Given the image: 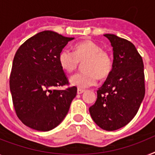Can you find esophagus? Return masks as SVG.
Here are the masks:
<instances>
[{"mask_svg": "<svg viewBox=\"0 0 155 155\" xmlns=\"http://www.w3.org/2000/svg\"><path fill=\"white\" fill-rule=\"evenodd\" d=\"M85 91L84 90H82V89H78L77 90V94H83L84 92Z\"/></svg>", "mask_w": 155, "mask_h": 155, "instance_id": "1", "label": "esophagus"}]
</instances>
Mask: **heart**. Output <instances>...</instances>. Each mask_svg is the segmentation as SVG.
I'll return each instance as SVG.
<instances>
[{"label":"heart","instance_id":"b5f03b06","mask_svg":"<svg viewBox=\"0 0 155 155\" xmlns=\"http://www.w3.org/2000/svg\"><path fill=\"white\" fill-rule=\"evenodd\" d=\"M58 61L62 69L72 73L79 68L80 63L84 71L71 78V84L79 88H87L95 85L97 79L104 80L111 73L113 60L107 51L91 40H84L75 44L74 51L63 49Z\"/></svg>","mask_w":155,"mask_h":155}]
</instances>
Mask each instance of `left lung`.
<instances>
[{
	"instance_id": "obj_1",
	"label": "left lung",
	"mask_w": 155,
	"mask_h": 155,
	"mask_svg": "<svg viewBox=\"0 0 155 155\" xmlns=\"http://www.w3.org/2000/svg\"><path fill=\"white\" fill-rule=\"evenodd\" d=\"M104 36L113 47V69L89 111L97 126L114 131L128 124L140 109L145 95L143 62L131 41L111 34Z\"/></svg>"
}]
</instances>
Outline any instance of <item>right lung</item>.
Segmentation results:
<instances>
[{
	"label": "right lung",
	"instance_id": "1",
	"mask_svg": "<svg viewBox=\"0 0 155 155\" xmlns=\"http://www.w3.org/2000/svg\"><path fill=\"white\" fill-rule=\"evenodd\" d=\"M74 38L45 31L30 38L16 51L10 75V91L15 114L23 124L37 131L53 129L65 117L77 87L68 85L58 57Z\"/></svg>",
	"mask_w": 155,
	"mask_h": 155
}]
</instances>
